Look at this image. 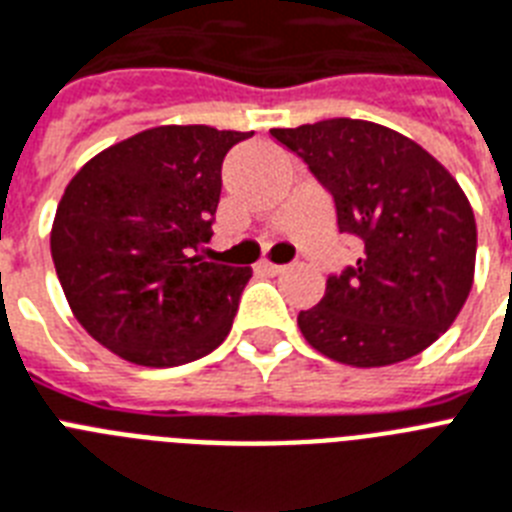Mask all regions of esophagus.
I'll use <instances>...</instances> for the list:
<instances>
[{
  "mask_svg": "<svg viewBox=\"0 0 512 512\" xmlns=\"http://www.w3.org/2000/svg\"><path fill=\"white\" fill-rule=\"evenodd\" d=\"M259 272L280 274V272H285V266H282V264H272V261H261V264H259Z\"/></svg>",
  "mask_w": 512,
  "mask_h": 512,
  "instance_id": "34e87169",
  "label": "esophagus"
}]
</instances>
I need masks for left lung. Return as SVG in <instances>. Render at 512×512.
<instances>
[{
  "mask_svg": "<svg viewBox=\"0 0 512 512\" xmlns=\"http://www.w3.org/2000/svg\"><path fill=\"white\" fill-rule=\"evenodd\" d=\"M335 201L337 227L361 243L353 266L298 314L311 348L371 369L405 361L450 329L474 285L476 219L455 177L411 138L335 117L274 128Z\"/></svg>",
  "mask_w": 512,
  "mask_h": 512,
  "instance_id": "obj_1",
  "label": "left lung"
}]
</instances>
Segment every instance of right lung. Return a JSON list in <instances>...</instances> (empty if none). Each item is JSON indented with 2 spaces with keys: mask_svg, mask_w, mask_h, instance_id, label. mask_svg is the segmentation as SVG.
Segmentation results:
<instances>
[{
  "mask_svg": "<svg viewBox=\"0 0 512 512\" xmlns=\"http://www.w3.org/2000/svg\"><path fill=\"white\" fill-rule=\"evenodd\" d=\"M253 133L162 125L109 146L65 188L52 259L75 319L104 348L167 369L230 335L248 266L206 261L222 162Z\"/></svg>",
  "mask_w": 512,
  "mask_h": 512,
  "instance_id": "1",
  "label": "right lung"
}]
</instances>
